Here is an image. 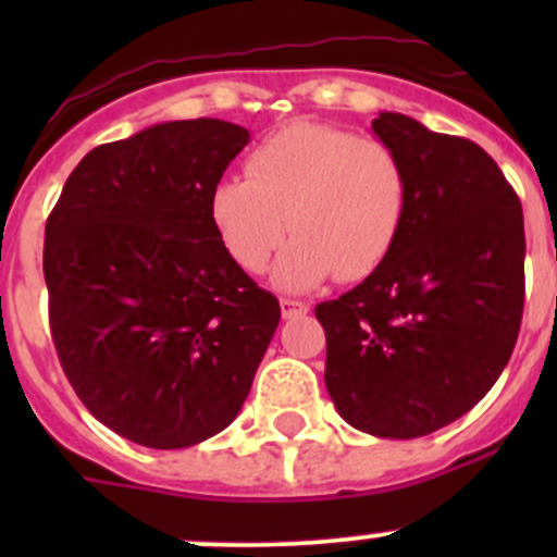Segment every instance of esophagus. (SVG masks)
<instances>
[{"instance_id":"34e87169","label":"esophagus","mask_w":557,"mask_h":557,"mask_svg":"<svg viewBox=\"0 0 557 557\" xmlns=\"http://www.w3.org/2000/svg\"><path fill=\"white\" fill-rule=\"evenodd\" d=\"M280 312H283L285 320L290 318H299V314L310 312V307L305 301H296V299H280Z\"/></svg>"}]
</instances>
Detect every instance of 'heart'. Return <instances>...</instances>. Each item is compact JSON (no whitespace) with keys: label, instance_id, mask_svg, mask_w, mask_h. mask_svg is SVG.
I'll list each match as a JSON object with an SVG mask.
<instances>
[{"label":"heart","instance_id":"1","mask_svg":"<svg viewBox=\"0 0 557 557\" xmlns=\"http://www.w3.org/2000/svg\"><path fill=\"white\" fill-rule=\"evenodd\" d=\"M247 177L212 188L210 218L228 256L263 272L274 267L283 290H307L339 274L358 280L391 256L409 207L401 156L380 139H361L323 123H290L252 148Z\"/></svg>","mask_w":557,"mask_h":557}]
</instances>
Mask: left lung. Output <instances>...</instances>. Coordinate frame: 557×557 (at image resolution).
I'll use <instances>...</instances> for the list:
<instances>
[{"mask_svg": "<svg viewBox=\"0 0 557 557\" xmlns=\"http://www.w3.org/2000/svg\"><path fill=\"white\" fill-rule=\"evenodd\" d=\"M372 132L407 166V221L391 256L314 314L336 412L363 434L414 440L469 412L512 356L525 294L522 207L471 139L401 112H380Z\"/></svg>", "mask_w": 557, "mask_h": 557, "instance_id": "obj_1", "label": "left lung"}]
</instances>
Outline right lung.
<instances>
[{
	"label": "right lung",
	"mask_w": 557,
	"mask_h": 557,
	"mask_svg": "<svg viewBox=\"0 0 557 557\" xmlns=\"http://www.w3.org/2000/svg\"><path fill=\"white\" fill-rule=\"evenodd\" d=\"M250 132L166 121L99 145L45 226L50 334L88 412L123 440L180 450L239 414L280 305L228 256L210 194Z\"/></svg>",
	"instance_id": "1"
}]
</instances>
